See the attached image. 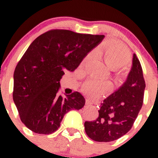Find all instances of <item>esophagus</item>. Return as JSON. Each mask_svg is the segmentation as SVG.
Segmentation results:
<instances>
[{
	"label": "esophagus",
	"instance_id": "1",
	"mask_svg": "<svg viewBox=\"0 0 158 158\" xmlns=\"http://www.w3.org/2000/svg\"><path fill=\"white\" fill-rule=\"evenodd\" d=\"M85 104H86L87 106H89V105L93 104V102H92V101H91L90 99H89V98H86V99H85Z\"/></svg>",
	"mask_w": 158,
	"mask_h": 158
}]
</instances>
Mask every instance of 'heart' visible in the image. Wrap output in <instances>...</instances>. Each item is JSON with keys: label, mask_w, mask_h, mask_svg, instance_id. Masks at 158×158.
<instances>
[{"label": "heart", "mask_w": 158, "mask_h": 158, "mask_svg": "<svg viewBox=\"0 0 158 158\" xmlns=\"http://www.w3.org/2000/svg\"><path fill=\"white\" fill-rule=\"evenodd\" d=\"M99 52L106 64L111 69H119L128 65L130 61L128 51L120 44L108 43L102 46ZM90 55L84 60L86 61ZM112 89V84L109 81H102L96 79H89L84 82L82 91L91 98H98L108 94Z\"/></svg>", "instance_id": "obj_1"}]
</instances>
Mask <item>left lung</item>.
I'll use <instances>...</instances> for the list:
<instances>
[{"mask_svg":"<svg viewBox=\"0 0 158 158\" xmlns=\"http://www.w3.org/2000/svg\"><path fill=\"white\" fill-rule=\"evenodd\" d=\"M144 89L142 68L134 54L125 83L103 101L95 121L84 124L89 138L98 142H109L128 132L142 107Z\"/></svg>","mask_w":158,"mask_h":158,"instance_id":"8db88e82","label":"left lung"}]
</instances>
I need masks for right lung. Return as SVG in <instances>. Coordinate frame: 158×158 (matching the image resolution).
Returning a JSON list of instances; mask_svg holds the SVG:
<instances>
[{
	"mask_svg": "<svg viewBox=\"0 0 158 158\" xmlns=\"http://www.w3.org/2000/svg\"><path fill=\"white\" fill-rule=\"evenodd\" d=\"M104 37L51 30L33 41L14 74L13 99L26 127L35 133L52 134L68 111L85 106L79 92L62 96L60 81L64 70L74 71Z\"/></svg>",
	"mask_w": 158,
	"mask_h": 158,
	"instance_id": "obj_1",
	"label": "right lung"
}]
</instances>
